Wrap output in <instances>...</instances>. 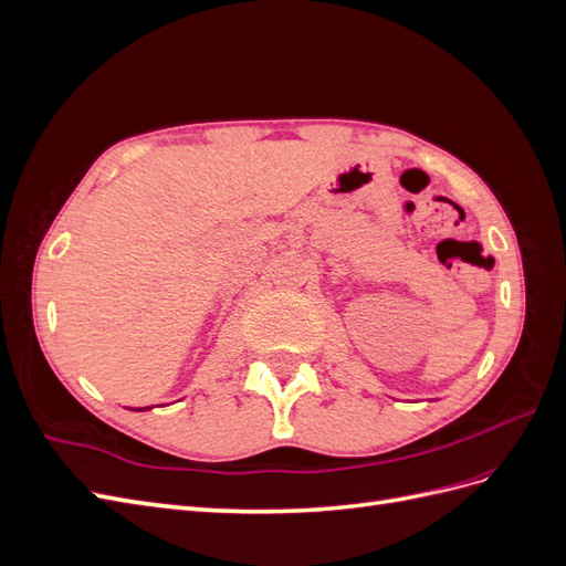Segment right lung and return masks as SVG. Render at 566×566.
Wrapping results in <instances>:
<instances>
[{
    "label": "right lung",
    "instance_id": "obj_1",
    "mask_svg": "<svg viewBox=\"0 0 566 566\" xmlns=\"http://www.w3.org/2000/svg\"><path fill=\"white\" fill-rule=\"evenodd\" d=\"M150 408V406H148ZM148 408H136V410H148Z\"/></svg>",
    "mask_w": 566,
    "mask_h": 566
}]
</instances>
